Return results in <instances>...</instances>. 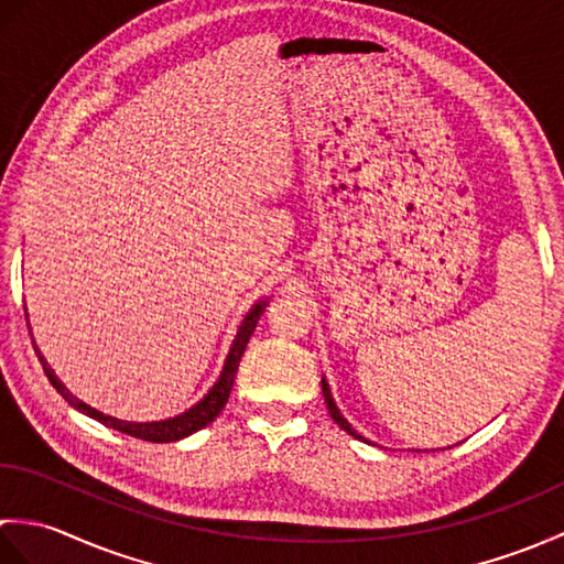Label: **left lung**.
I'll use <instances>...</instances> for the list:
<instances>
[{"label":"left lung","mask_w":564,"mask_h":564,"mask_svg":"<svg viewBox=\"0 0 564 564\" xmlns=\"http://www.w3.org/2000/svg\"><path fill=\"white\" fill-rule=\"evenodd\" d=\"M322 392H325V402H327V410H329V414H332V419H334V422H337L344 431H346V434H349V436H354V438H358V441H366L361 434H358V431L349 424V422H346V419H344V414L339 412V406H337V402H334V398H332V390H329V382L325 380V378H322ZM366 443H370V441H366Z\"/></svg>","instance_id":"left-lung-1"}]
</instances>
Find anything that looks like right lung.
I'll return each instance as SVG.
<instances>
[{
  "label": "right lung",
  "mask_w": 564,
  "mask_h": 564,
  "mask_svg": "<svg viewBox=\"0 0 564 564\" xmlns=\"http://www.w3.org/2000/svg\"><path fill=\"white\" fill-rule=\"evenodd\" d=\"M263 307H267V301H259L254 307L249 310L247 317L242 319V325H239V329H237V337H235V341L230 346V354H227V358H225L223 373H220L218 382H215V386L208 390L206 398H203L198 404L191 406V410H186L184 414L172 416V419H164V422H145V424L123 422V419H116V416H109V414H104L99 410H94V406H89L87 402L77 400L75 394H72L63 386V382L57 380V376L53 373V368L47 366V361L41 356L35 341H33V349H35V354H39V361L43 364V370H45L47 380L53 382V388L59 394H63L65 402H69L72 406H75V410H79L82 414H87L91 419H97V422H101L104 426L121 431V434L135 436V438H142V441H152V443H170V441H178V438H186L191 434H196L198 429L208 426L213 419L223 412V406L227 404V398H230L235 373H237V368H239V361H242V354L247 349V341H249V337L257 329V322L263 315ZM23 310H26V307H23ZM29 332H31V327H29Z\"/></svg>",
  "instance_id": "obj_1"
}]
</instances>
